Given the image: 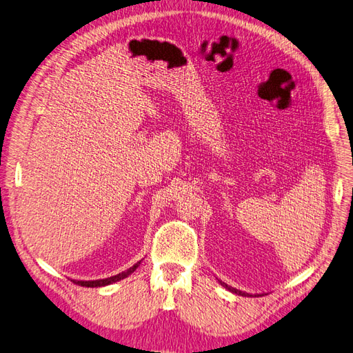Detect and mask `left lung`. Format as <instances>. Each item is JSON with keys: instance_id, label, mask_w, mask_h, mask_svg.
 <instances>
[{"instance_id": "8db88e82", "label": "left lung", "mask_w": 353, "mask_h": 353, "mask_svg": "<svg viewBox=\"0 0 353 353\" xmlns=\"http://www.w3.org/2000/svg\"><path fill=\"white\" fill-rule=\"evenodd\" d=\"M222 285H225V287L228 288V290H231L232 293H236V294H240V296H249L248 293H244V292H240V290H237V288H232V287H228L227 284H223V283H222Z\"/></svg>"}]
</instances>
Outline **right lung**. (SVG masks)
<instances>
[{
    "label": "right lung",
    "instance_id": "right-lung-1",
    "mask_svg": "<svg viewBox=\"0 0 353 353\" xmlns=\"http://www.w3.org/2000/svg\"><path fill=\"white\" fill-rule=\"evenodd\" d=\"M138 265H140V262L135 263L134 266H131L130 270L125 271V272H122V274H117V275L110 276V279L95 280V281H73V283H74V284H78V285H82V287H103V285H108V284L116 283V281H119V280H123L125 276H128L130 274H132V272L137 270V266H138Z\"/></svg>",
    "mask_w": 353,
    "mask_h": 353
}]
</instances>
